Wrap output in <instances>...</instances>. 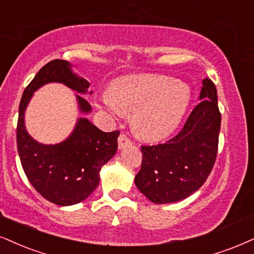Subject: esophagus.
I'll list each match as a JSON object with an SVG mask.
<instances>
[{"mask_svg": "<svg viewBox=\"0 0 254 254\" xmlns=\"http://www.w3.org/2000/svg\"><path fill=\"white\" fill-rule=\"evenodd\" d=\"M118 143H119V148L122 149V148H125V147L132 145V141L128 139L126 134H120V136H119V139H118Z\"/></svg>", "mask_w": 254, "mask_h": 254, "instance_id": "obj_1", "label": "esophagus"}]
</instances>
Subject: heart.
<instances>
[{"label": "heart", "instance_id": "heart-1", "mask_svg": "<svg viewBox=\"0 0 254 254\" xmlns=\"http://www.w3.org/2000/svg\"><path fill=\"white\" fill-rule=\"evenodd\" d=\"M190 101L186 83L160 75H134L119 80L100 99L115 117L133 115L136 134L149 141L165 139L183 120Z\"/></svg>", "mask_w": 254, "mask_h": 254}]
</instances>
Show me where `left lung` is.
<instances>
[{
  "label": "left lung",
  "mask_w": 254,
  "mask_h": 254,
  "mask_svg": "<svg viewBox=\"0 0 254 254\" xmlns=\"http://www.w3.org/2000/svg\"><path fill=\"white\" fill-rule=\"evenodd\" d=\"M199 100L183 129L154 146H142V164L135 185L154 203L180 201L205 183L213 168L218 152L221 115L217 88L203 79Z\"/></svg>",
  "instance_id": "obj_1"
}]
</instances>
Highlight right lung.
<instances>
[{
	"instance_id": "obj_1",
	"label": "right lung",
	"mask_w": 254,
	"mask_h": 254,
	"mask_svg": "<svg viewBox=\"0 0 254 254\" xmlns=\"http://www.w3.org/2000/svg\"><path fill=\"white\" fill-rule=\"evenodd\" d=\"M73 64L53 60L39 70L22 95L16 129L17 151L28 180L43 198L59 206L83 201L100 183V171L118 151L120 132H102L87 118H79L73 132L64 141L45 145L27 132L24 114L34 93L47 83L58 82L80 94L88 92L89 82L76 73ZM76 96L81 114H89L92 106Z\"/></svg>"
}]
</instances>
